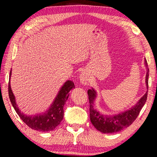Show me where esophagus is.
Returning <instances> with one entry per match:
<instances>
[{"label": "esophagus", "instance_id": "34e87169", "mask_svg": "<svg viewBox=\"0 0 157 157\" xmlns=\"http://www.w3.org/2000/svg\"><path fill=\"white\" fill-rule=\"evenodd\" d=\"M80 81L81 83L83 85H89L90 83V81H91V78H90L89 73L87 72V71H83L80 74Z\"/></svg>", "mask_w": 157, "mask_h": 157}]
</instances>
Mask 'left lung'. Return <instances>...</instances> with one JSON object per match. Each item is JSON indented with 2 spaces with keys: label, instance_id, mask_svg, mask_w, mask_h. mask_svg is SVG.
Returning a JSON list of instances; mask_svg holds the SVG:
<instances>
[{
  "label": "left lung",
  "instance_id": "left-lung-1",
  "mask_svg": "<svg viewBox=\"0 0 157 157\" xmlns=\"http://www.w3.org/2000/svg\"><path fill=\"white\" fill-rule=\"evenodd\" d=\"M144 64L146 68H147L145 83L147 91L134 106L123 112L111 115L104 114V113L99 112L94 107V101H95L96 96H97L96 91L93 88L91 89L88 90L90 104V120L94 127L98 131L104 133V134H112V133L119 132L129 126L138 117L141 109L145 104L147 98L148 79H149V71L146 59H144Z\"/></svg>",
  "mask_w": 157,
  "mask_h": 157
}]
</instances>
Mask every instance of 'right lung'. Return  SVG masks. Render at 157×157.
Returning <instances> with one entry per match:
<instances>
[{"label": "right lung", "instance_id": "add662e5", "mask_svg": "<svg viewBox=\"0 0 157 157\" xmlns=\"http://www.w3.org/2000/svg\"><path fill=\"white\" fill-rule=\"evenodd\" d=\"M12 71H10L9 83H8V95L12 106H13L15 111L27 126L34 130L40 132H50L55 129L57 126H59L63 118V106L67 101L69 91L74 89L75 86L72 81H66L60 89L57 96L53 100V101L48 110L43 113H39L35 115H27L21 112L16 104V98L13 93L10 87V76Z\"/></svg>", "mask_w": 157, "mask_h": 157}]
</instances>
